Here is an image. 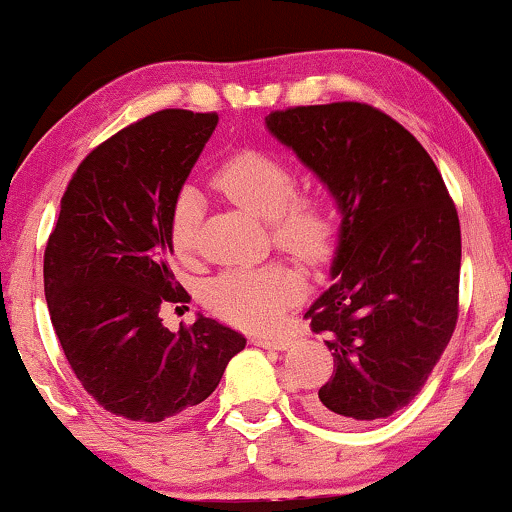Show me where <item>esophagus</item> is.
Segmentation results:
<instances>
[{
    "label": "esophagus",
    "mask_w": 512,
    "mask_h": 512,
    "mask_svg": "<svg viewBox=\"0 0 512 512\" xmlns=\"http://www.w3.org/2000/svg\"><path fill=\"white\" fill-rule=\"evenodd\" d=\"M251 341H254V345H258V348H268V350H287L291 345L287 336H270V334H256Z\"/></svg>",
    "instance_id": "34e87169"
}]
</instances>
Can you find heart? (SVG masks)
Masks as SVG:
<instances>
[{
    "label": "heart",
    "instance_id": "1",
    "mask_svg": "<svg viewBox=\"0 0 512 512\" xmlns=\"http://www.w3.org/2000/svg\"><path fill=\"white\" fill-rule=\"evenodd\" d=\"M214 183L235 207L272 223L275 242L289 254L310 265L331 256L338 230L334 207L320 195H294L296 176L282 159L258 150L240 152L216 171ZM199 218L202 202L195 190L185 188L176 197L169 221V242L178 256L195 249ZM303 291V277L296 270L265 265L218 275L207 289V303L237 327L265 329L280 320Z\"/></svg>",
    "mask_w": 512,
    "mask_h": 512
}]
</instances>
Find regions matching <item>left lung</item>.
Returning <instances> with one entry per match:
<instances>
[{"label": "left lung", "instance_id": "left-lung-1", "mask_svg": "<svg viewBox=\"0 0 512 512\" xmlns=\"http://www.w3.org/2000/svg\"><path fill=\"white\" fill-rule=\"evenodd\" d=\"M265 129L320 178L341 225L334 284L305 317L334 374L308 411L338 426L393 416L418 395L459 317L461 225L435 162L364 103L270 112Z\"/></svg>", "mask_w": 512, "mask_h": 512}]
</instances>
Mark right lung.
Wrapping results in <instances>:
<instances>
[{
  "label": "right lung",
  "mask_w": 512,
  "mask_h": 512,
  "mask_svg": "<svg viewBox=\"0 0 512 512\" xmlns=\"http://www.w3.org/2000/svg\"><path fill=\"white\" fill-rule=\"evenodd\" d=\"M216 124V112L162 110L98 145L46 244L44 294L63 353L86 393L129 421L197 407L247 345L211 317L178 331L159 317L190 298L169 270V221Z\"/></svg>",
  "instance_id": "add662e5"
}]
</instances>
